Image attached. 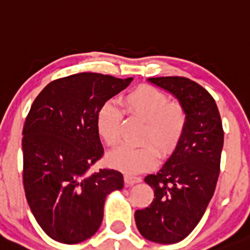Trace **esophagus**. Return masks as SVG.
Here are the masks:
<instances>
[{"label":"esophagus","instance_id":"34e87169","mask_svg":"<svg viewBox=\"0 0 250 250\" xmlns=\"http://www.w3.org/2000/svg\"><path fill=\"white\" fill-rule=\"evenodd\" d=\"M142 182L141 177H136V176H131V174H125V183L127 185H134L137 184V183Z\"/></svg>","mask_w":250,"mask_h":250}]
</instances>
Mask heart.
I'll use <instances>...</instances> for the list:
<instances>
[{"label": "heart", "instance_id": "heart-1", "mask_svg": "<svg viewBox=\"0 0 250 250\" xmlns=\"http://www.w3.org/2000/svg\"><path fill=\"white\" fill-rule=\"evenodd\" d=\"M122 107L129 119L144 123L141 148L120 146L107 156V163L125 173H138L152 167L161 156H169L184 136L188 114L178 102H170L169 96L154 86L143 85L129 92L122 99ZM123 114L112 102L99 109L96 128L108 146L119 143ZM152 146H150L149 144Z\"/></svg>", "mask_w": 250, "mask_h": 250}]
</instances>
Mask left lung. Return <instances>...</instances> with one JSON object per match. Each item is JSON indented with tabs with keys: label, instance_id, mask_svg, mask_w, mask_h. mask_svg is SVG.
Here are the masks:
<instances>
[{
	"label": "left lung",
	"instance_id": "obj_1",
	"mask_svg": "<svg viewBox=\"0 0 250 250\" xmlns=\"http://www.w3.org/2000/svg\"><path fill=\"white\" fill-rule=\"evenodd\" d=\"M172 94L188 114L184 136L172 155L144 182L154 188L150 206L135 212L138 231L151 242L184 240L203 218L214 194L224 146V130L212 95L183 77L149 78Z\"/></svg>",
	"mask_w": 250,
	"mask_h": 250
}]
</instances>
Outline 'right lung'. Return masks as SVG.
Listing matches in <instances>:
<instances>
[{
    "label": "right lung",
    "mask_w": 250,
    "mask_h": 250,
    "mask_svg": "<svg viewBox=\"0 0 250 250\" xmlns=\"http://www.w3.org/2000/svg\"><path fill=\"white\" fill-rule=\"evenodd\" d=\"M133 78L78 73L55 80L35 99L23 127V184L39 226L51 239L74 245L100 227L107 195L122 190L123 176L91 172L104 155L99 109Z\"/></svg>",
    "instance_id": "obj_1"
}]
</instances>
